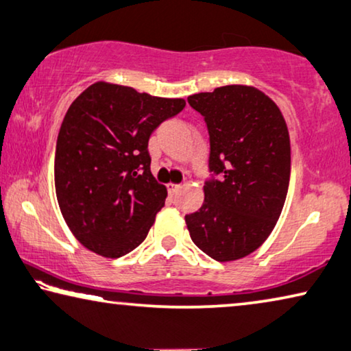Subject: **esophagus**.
Returning a JSON list of instances; mask_svg holds the SVG:
<instances>
[{"instance_id":"34e87169","label":"esophagus","mask_w":351,"mask_h":351,"mask_svg":"<svg viewBox=\"0 0 351 351\" xmlns=\"http://www.w3.org/2000/svg\"><path fill=\"white\" fill-rule=\"evenodd\" d=\"M167 189H169V193H170V195H176L178 192H180V189H181V184H173V182H169V184H167Z\"/></svg>"}]
</instances>
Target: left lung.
<instances>
[{
    "label": "left lung",
    "instance_id": "obj_1",
    "mask_svg": "<svg viewBox=\"0 0 351 351\" xmlns=\"http://www.w3.org/2000/svg\"><path fill=\"white\" fill-rule=\"evenodd\" d=\"M210 138L204 203L186 215L190 239L217 261L246 257L263 245L287 199L291 145L276 102L254 86L226 85L189 96Z\"/></svg>",
    "mask_w": 351,
    "mask_h": 351
}]
</instances>
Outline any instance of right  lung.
<instances>
[{
  "instance_id": "right-lung-1",
  "label": "right lung",
  "mask_w": 351,
  "mask_h": 351,
  "mask_svg": "<svg viewBox=\"0 0 351 351\" xmlns=\"http://www.w3.org/2000/svg\"><path fill=\"white\" fill-rule=\"evenodd\" d=\"M184 106V99L108 82L93 83L71 104L57 138L56 193L86 249L119 258L145 240L167 198L150 171L148 139Z\"/></svg>"
}]
</instances>
